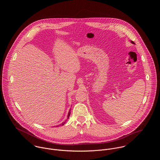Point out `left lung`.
<instances>
[{
	"mask_svg": "<svg viewBox=\"0 0 160 160\" xmlns=\"http://www.w3.org/2000/svg\"><path fill=\"white\" fill-rule=\"evenodd\" d=\"M131 43H132V44H135V43H134L133 41H131Z\"/></svg>",
	"mask_w": 160,
	"mask_h": 160,
	"instance_id": "left-lung-1",
	"label": "left lung"
}]
</instances>
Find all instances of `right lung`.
<instances>
[{
	"label": "right lung",
	"mask_w": 160,
	"mask_h": 160,
	"mask_svg": "<svg viewBox=\"0 0 160 160\" xmlns=\"http://www.w3.org/2000/svg\"><path fill=\"white\" fill-rule=\"evenodd\" d=\"M70 114H71V113H70V110H69V112L68 114V116H67V119H68L69 117V116H70ZM67 120H65L64 122H63L61 124V125H62V126L64 125V124H65V122H66Z\"/></svg>",
	"instance_id": "add662e5"
}]
</instances>
